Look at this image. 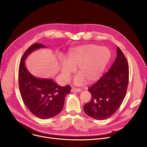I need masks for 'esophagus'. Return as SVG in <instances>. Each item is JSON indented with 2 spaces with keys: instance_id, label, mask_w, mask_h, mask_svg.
<instances>
[{
  "instance_id": "esophagus-1",
  "label": "esophagus",
  "mask_w": 147,
  "mask_h": 147,
  "mask_svg": "<svg viewBox=\"0 0 147 147\" xmlns=\"http://www.w3.org/2000/svg\"><path fill=\"white\" fill-rule=\"evenodd\" d=\"M81 89L79 88H72L71 89V92H80Z\"/></svg>"
}]
</instances>
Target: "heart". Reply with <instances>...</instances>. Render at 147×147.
Here are the masks:
<instances>
[{
    "mask_svg": "<svg viewBox=\"0 0 147 147\" xmlns=\"http://www.w3.org/2000/svg\"><path fill=\"white\" fill-rule=\"evenodd\" d=\"M111 52L107 47L94 44L84 45L72 48L65 61L61 63V69L64 78L68 80L78 68L80 73L75 78L76 84H81L87 80L94 83L101 78L111 58Z\"/></svg>",
    "mask_w": 147,
    "mask_h": 147,
    "instance_id": "heart-1",
    "label": "heart"
}]
</instances>
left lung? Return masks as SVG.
Segmentation results:
<instances>
[{
    "instance_id": "left-lung-1",
    "label": "left lung",
    "mask_w": 147,
    "mask_h": 147,
    "mask_svg": "<svg viewBox=\"0 0 147 147\" xmlns=\"http://www.w3.org/2000/svg\"><path fill=\"white\" fill-rule=\"evenodd\" d=\"M129 74L127 59L117 46V57L109 71L89 88L92 98L84 105L85 113L96 120H105L113 115L126 96Z\"/></svg>"
}]
</instances>
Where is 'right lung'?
Returning <instances> with one entry per match:
<instances>
[{
    "label": "right lung",
    "instance_id": "obj_1",
    "mask_svg": "<svg viewBox=\"0 0 147 147\" xmlns=\"http://www.w3.org/2000/svg\"><path fill=\"white\" fill-rule=\"evenodd\" d=\"M42 48L46 46L34 43L22 55L19 66L18 82L21 98L28 110L38 118L47 119L61 111L71 87L61 86L51 79L35 78L27 70L25 59L34 50Z\"/></svg>",
    "mask_w": 147,
    "mask_h": 147
}]
</instances>
